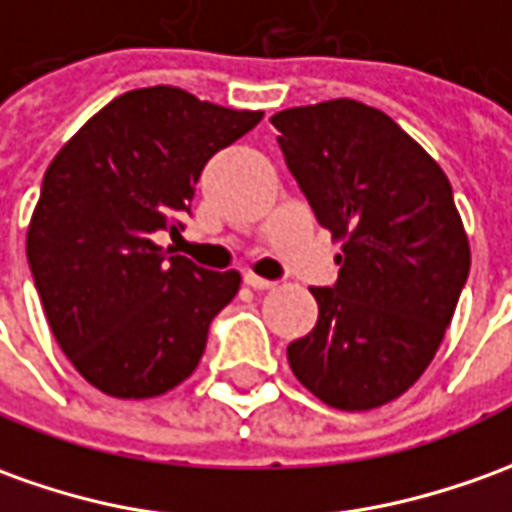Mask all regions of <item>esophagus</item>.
<instances>
[{
    "label": "esophagus",
    "mask_w": 512,
    "mask_h": 512,
    "mask_svg": "<svg viewBox=\"0 0 512 512\" xmlns=\"http://www.w3.org/2000/svg\"><path fill=\"white\" fill-rule=\"evenodd\" d=\"M245 284L253 287V290H273V287H276V281H267V278L256 276V273H248V276H245Z\"/></svg>",
    "instance_id": "34e87169"
}]
</instances>
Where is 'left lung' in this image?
Instances as JSON below:
<instances>
[{"label":"left lung","instance_id":"1","mask_svg":"<svg viewBox=\"0 0 512 512\" xmlns=\"http://www.w3.org/2000/svg\"><path fill=\"white\" fill-rule=\"evenodd\" d=\"M270 122L317 222L343 242L340 278L312 287L320 315L287 348L290 368L334 410H376L429 368L471 270L451 183L365 102L301 105Z\"/></svg>","mask_w":512,"mask_h":512}]
</instances>
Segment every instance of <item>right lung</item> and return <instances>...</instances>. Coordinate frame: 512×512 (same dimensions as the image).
Returning a JSON list of instances; mask_svg holds the SVG:
<instances>
[{"label": "right lung", "instance_id": "right-lung-1", "mask_svg": "<svg viewBox=\"0 0 512 512\" xmlns=\"http://www.w3.org/2000/svg\"><path fill=\"white\" fill-rule=\"evenodd\" d=\"M175 86L111 100L47 167L27 262L55 340L114 398H155L195 373L214 315L242 276L164 250L211 155L262 122Z\"/></svg>", "mask_w": 512, "mask_h": 512}]
</instances>
